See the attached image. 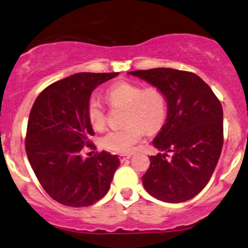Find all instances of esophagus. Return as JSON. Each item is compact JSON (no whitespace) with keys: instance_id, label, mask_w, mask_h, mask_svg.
<instances>
[{"instance_id":"esophagus-1","label":"esophagus","mask_w":248,"mask_h":248,"mask_svg":"<svg viewBox=\"0 0 248 248\" xmlns=\"http://www.w3.org/2000/svg\"><path fill=\"white\" fill-rule=\"evenodd\" d=\"M131 154H128V155H120V156H118V158H120V160H121V162L122 163H123V162H125V160H126V159H128V158H131Z\"/></svg>"}]
</instances>
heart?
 Listing matches in <instances>:
<instances>
[{
  "instance_id": "heart-1",
  "label": "heart",
  "mask_w": 248,
  "mask_h": 248,
  "mask_svg": "<svg viewBox=\"0 0 248 248\" xmlns=\"http://www.w3.org/2000/svg\"><path fill=\"white\" fill-rule=\"evenodd\" d=\"M106 99L112 108H125L124 123L121 130H110L101 138V146L111 153L128 154L140 142L143 131L153 134L163 127L167 117V99L157 86L131 82H118L106 92ZM88 118L94 130H101L107 121V112L98 99L88 102Z\"/></svg>"
}]
</instances>
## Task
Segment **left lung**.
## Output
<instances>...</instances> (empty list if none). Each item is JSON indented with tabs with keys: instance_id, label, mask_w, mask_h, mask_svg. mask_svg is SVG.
I'll return each instance as SVG.
<instances>
[{
	"instance_id": "8db88e82",
	"label": "left lung",
	"mask_w": 248,
	"mask_h": 248,
	"mask_svg": "<svg viewBox=\"0 0 248 248\" xmlns=\"http://www.w3.org/2000/svg\"><path fill=\"white\" fill-rule=\"evenodd\" d=\"M164 92L166 123L154 140L164 152L150 156L146 190L166 202L199 194L213 174L223 146V110L210 86L194 73L172 68L130 72Z\"/></svg>"
}]
</instances>
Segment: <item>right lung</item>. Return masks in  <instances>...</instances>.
<instances>
[{
  "label": "right lung",
  "instance_id": "right-lung-1",
  "mask_svg": "<svg viewBox=\"0 0 248 248\" xmlns=\"http://www.w3.org/2000/svg\"><path fill=\"white\" fill-rule=\"evenodd\" d=\"M118 73H78L54 82L42 91L31 109L25 139L31 169L47 195L70 207L100 201L110 188L120 165L107 152L82 156L93 148L94 134L88 118L93 90Z\"/></svg>",
  "mask_w": 248,
  "mask_h": 248
}]
</instances>
